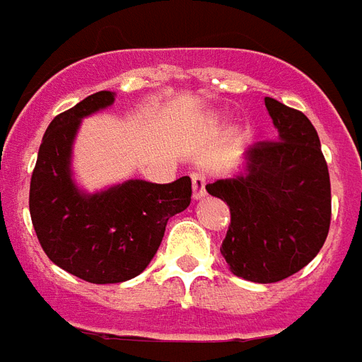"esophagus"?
<instances>
[{
  "mask_svg": "<svg viewBox=\"0 0 362 362\" xmlns=\"http://www.w3.org/2000/svg\"><path fill=\"white\" fill-rule=\"evenodd\" d=\"M208 179L204 173H192V199L199 200L206 194Z\"/></svg>",
  "mask_w": 362,
  "mask_h": 362,
  "instance_id": "obj_1",
  "label": "esophagus"
}]
</instances>
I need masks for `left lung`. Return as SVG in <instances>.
Returning <instances> with one entry per match:
<instances>
[{"label": "left lung", "instance_id": "8db88e82", "mask_svg": "<svg viewBox=\"0 0 362 362\" xmlns=\"http://www.w3.org/2000/svg\"><path fill=\"white\" fill-rule=\"evenodd\" d=\"M276 141L247 150V173L218 179L206 191L229 206L221 255L231 272L257 284L297 274L328 237L332 218L328 163L318 133L299 110L264 98Z\"/></svg>", "mask_w": 362, "mask_h": 362}]
</instances>
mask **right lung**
<instances>
[{
	"label": "right lung",
	"instance_id": "1",
	"mask_svg": "<svg viewBox=\"0 0 362 362\" xmlns=\"http://www.w3.org/2000/svg\"><path fill=\"white\" fill-rule=\"evenodd\" d=\"M100 90L59 113L46 129L30 179V218L47 258L90 284L139 276L162 243L168 220L191 204V177L165 185L129 179L102 192L78 191L71 150L81 121L113 104Z\"/></svg>",
	"mask_w": 362,
	"mask_h": 362
}]
</instances>
